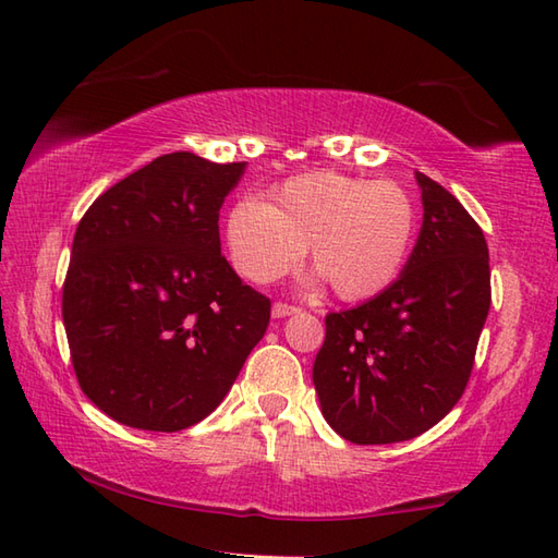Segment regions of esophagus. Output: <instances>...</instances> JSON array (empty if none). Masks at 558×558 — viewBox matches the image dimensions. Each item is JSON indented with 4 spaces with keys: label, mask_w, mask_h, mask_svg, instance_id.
I'll list each match as a JSON object with an SVG mask.
<instances>
[{
    "label": "esophagus",
    "mask_w": 558,
    "mask_h": 558,
    "mask_svg": "<svg viewBox=\"0 0 558 558\" xmlns=\"http://www.w3.org/2000/svg\"><path fill=\"white\" fill-rule=\"evenodd\" d=\"M298 312H300V306L288 304V302H276V304H272V316H276V318L290 316V314H298Z\"/></svg>",
    "instance_id": "34e87169"
}]
</instances>
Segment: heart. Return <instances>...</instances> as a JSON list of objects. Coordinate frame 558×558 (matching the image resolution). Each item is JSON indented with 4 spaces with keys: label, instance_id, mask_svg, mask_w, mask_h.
Segmentation results:
<instances>
[{
    "label": "heart",
    "instance_id": "heart-1",
    "mask_svg": "<svg viewBox=\"0 0 558 558\" xmlns=\"http://www.w3.org/2000/svg\"><path fill=\"white\" fill-rule=\"evenodd\" d=\"M417 210L398 182L340 172L292 177L270 204L246 198L230 210L228 246L234 268L266 286L300 264L310 266L338 300L376 298L405 264Z\"/></svg>",
    "mask_w": 558,
    "mask_h": 558
}]
</instances>
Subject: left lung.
I'll return each mask as SVG.
<instances>
[{
  "mask_svg": "<svg viewBox=\"0 0 558 558\" xmlns=\"http://www.w3.org/2000/svg\"><path fill=\"white\" fill-rule=\"evenodd\" d=\"M424 222L393 286L326 316L314 386L326 422L360 446L408 441L456 408L492 304L489 248L460 201L417 172Z\"/></svg>",
  "mask_w": 558,
  "mask_h": 558,
  "instance_id": "1",
  "label": "left lung"
}]
</instances>
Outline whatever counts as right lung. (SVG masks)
Instances as JSON below:
<instances>
[{"label": "right lung", "instance_id": "1", "mask_svg": "<svg viewBox=\"0 0 558 558\" xmlns=\"http://www.w3.org/2000/svg\"><path fill=\"white\" fill-rule=\"evenodd\" d=\"M242 172L168 153L83 213L62 318L81 390L120 424L182 432L208 417L266 333L270 300L220 254V206Z\"/></svg>", "mask_w": 558, "mask_h": 558}]
</instances>
